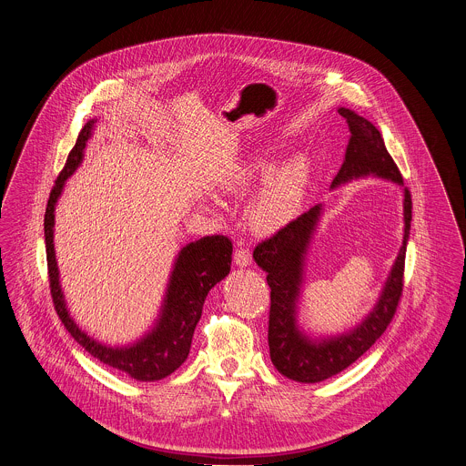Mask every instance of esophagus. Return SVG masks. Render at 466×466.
<instances>
[{"label": "esophagus", "instance_id": "obj_1", "mask_svg": "<svg viewBox=\"0 0 466 466\" xmlns=\"http://www.w3.org/2000/svg\"><path fill=\"white\" fill-rule=\"evenodd\" d=\"M234 262L238 268H248L252 264V254L248 248H239L234 254Z\"/></svg>", "mask_w": 466, "mask_h": 466}]
</instances>
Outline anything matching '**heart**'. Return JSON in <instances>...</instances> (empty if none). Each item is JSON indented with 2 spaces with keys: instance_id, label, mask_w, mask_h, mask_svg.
<instances>
[{
  "instance_id": "1",
  "label": "heart",
  "mask_w": 466,
  "mask_h": 466,
  "mask_svg": "<svg viewBox=\"0 0 466 466\" xmlns=\"http://www.w3.org/2000/svg\"><path fill=\"white\" fill-rule=\"evenodd\" d=\"M248 208V219L258 234H275L288 227L300 212L310 182V162L304 154L275 167L273 157L258 152L221 171L218 187L227 195H241L264 180Z\"/></svg>"
}]
</instances>
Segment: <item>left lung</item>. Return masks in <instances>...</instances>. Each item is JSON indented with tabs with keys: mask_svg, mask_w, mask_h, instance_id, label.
I'll return each instance as SVG.
<instances>
[{
	"mask_svg": "<svg viewBox=\"0 0 466 466\" xmlns=\"http://www.w3.org/2000/svg\"><path fill=\"white\" fill-rule=\"evenodd\" d=\"M338 112L347 119L350 139L345 160L330 189L364 177H377L399 184L404 193V239L373 309L354 329L325 338H312L304 332L297 318L304 288L306 258L323 214V206L318 204L310 208L288 227L280 228L273 238L256 247L254 258L258 268L268 273L266 280L271 289L268 325L269 358L284 377L306 384L321 382L343 371L382 336L393 319L402 295L404 260L411 230V193L404 187L402 175L388 154L380 132L373 123L350 108L339 106Z\"/></svg>",
	"mask_w": 466,
	"mask_h": 466,
	"instance_id": "left-lung-1",
	"label": "left lung"
}]
</instances>
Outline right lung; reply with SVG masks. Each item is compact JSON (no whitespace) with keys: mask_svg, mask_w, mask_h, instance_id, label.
<instances>
[{"mask_svg":"<svg viewBox=\"0 0 466 466\" xmlns=\"http://www.w3.org/2000/svg\"><path fill=\"white\" fill-rule=\"evenodd\" d=\"M95 123L96 119H89L80 130L76 145L69 152L67 162L53 186L45 214V241L53 304L67 332L93 358L116 370L125 371L136 380L154 382L171 375L187 360L193 334L202 316L206 297L208 291L230 271L232 243L225 236H206L198 241L187 243L178 252L173 262V269L166 286V295L156 323L137 341L130 345L112 347L96 341L86 330H82L66 306L55 258L53 232L56 202L64 191L66 180L76 171V167L84 160V150L93 136Z\"/></svg>","mask_w":466,"mask_h":466,"instance_id":"add662e5","label":"right lung"}]
</instances>
